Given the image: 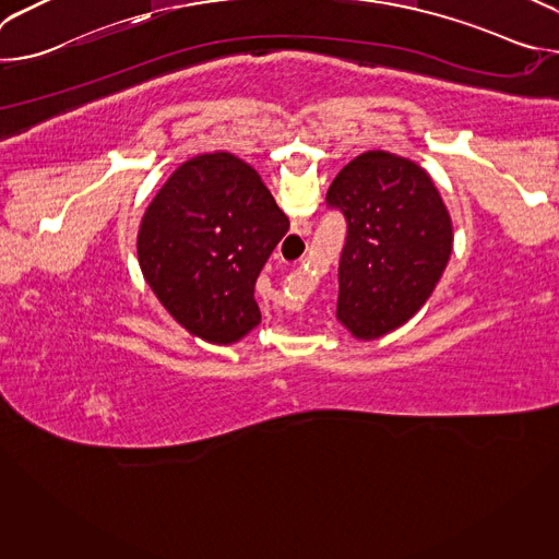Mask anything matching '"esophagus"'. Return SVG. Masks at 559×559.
Listing matches in <instances>:
<instances>
[{
	"label": "esophagus",
	"instance_id": "obj_1",
	"mask_svg": "<svg viewBox=\"0 0 559 559\" xmlns=\"http://www.w3.org/2000/svg\"><path fill=\"white\" fill-rule=\"evenodd\" d=\"M292 229H294V234H298V236H307L309 231H311V223H307V221H294L292 223Z\"/></svg>",
	"mask_w": 559,
	"mask_h": 559
}]
</instances>
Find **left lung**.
Segmentation results:
<instances>
[{
	"label": "left lung",
	"mask_w": 559,
	"mask_h": 559,
	"mask_svg": "<svg viewBox=\"0 0 559 559\" xmlns=\"http://www.w3.org/2000/svg\"><path fill=\"white\" fill-rule=\"evenodd\" d=\"M328 203L347 218L336 321L378 341L425 307L453 252L449 210L425 168L389 150H367L336 175Z\"/></svg>",
	"instance_id": "1"
}]
</instances>
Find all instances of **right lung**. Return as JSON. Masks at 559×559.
<instances>
[{
    "label": "right lung",
    "mask_w": 559,
    "mask_h": 559,
    "mask_svg": "<svg viewBox=\"0 0 559 559\" xmlns=\"http://www.w3.org/2000/svg\"><path fill=\"white\" fill-rule=\"evenodd\" d=\"M287 229L261 175L214 150L183 162L150 201L136 259L147 287L183 330L227 347L259 328L254 285Z\"/></svg>",
    "instance_id": "add662e5"
}]
</instances>
